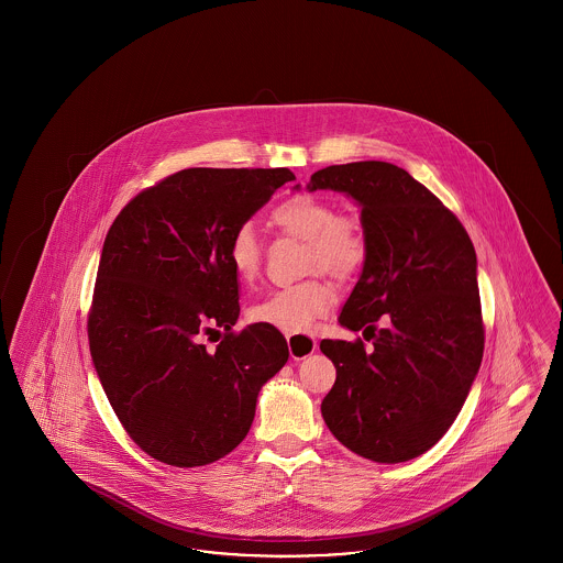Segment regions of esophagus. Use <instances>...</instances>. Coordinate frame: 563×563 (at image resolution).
I'll list each match as a JSON object with an SVG mask.
<instances>
[{
	"instance_id": "obj_1",
	"label": "esophagus",
	"mask_w": 563,
	"mask_h": 563,
	"mask_svg": "<svg viewBox=\"0 0 563 563\" xmlns=\"http://www.w3.org/2000/svg\"><path fill=\"white\" fill-rule=\"evenodd\" d=\"M287 344L294 361H301L317 350V340L312 335H287Z\"/></svg>"
}]
</instances>
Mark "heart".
Returning <instances> with one entry per match:
<instances>
[{"label":"heart","mask_w":563,"mask_h":563,"mask_svg":"<svg viewBox=\"0 0 563 563\" xmlns=\"http://www.w3.org/2000/svg\"><path fill=\"white\" fill-rule=\"evenodd\" d=\"M274 225L299 241L308 242L306 266L335 278H346L363 266L367 239L354 217H340L321 196L295 194L269 213ZM228 260L234 274L249 283L262 268V246L251 225H239L228 244ZM335 303V289L322 278H308L266 295L249 310V319L289 335H303Z\"/></svg>","instance_id":"1"}]
</instances>
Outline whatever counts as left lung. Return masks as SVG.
<instances>
[{
    "mask_svg": "<svg viewBox=\"0 0 563 563\" xmlns=\"http://www.w3.org/2000/svg\"><path fill=\"white\" fill-rule=\"evenodd\" d=\"M306 189L350 196L367 239L340 324L363 329L374 349L322 340L338 372L322 420L354 454L407 462L454 424L482 365L475 246L457 217L390 162L333 164ZM379 318L387 321L382 330L374 324Z\"/></svg>",
    "mask_w": 563,
    "mask_h": 563,
    "instance_id": "left-lung-1",
    "label": "left lung"
}]
</instances>
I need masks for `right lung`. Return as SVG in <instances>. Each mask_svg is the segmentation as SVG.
<instances>
[{"instance_id": "obj_1", "label": "right lung", "mask_w": 563, "mask_h": 563, "mask_svg": "<svg viewBox=\"0 0 563 563\" xmlns=\"http://www.w3.org/2000/svg\"><path fill=\"white\" fill-rule=\"evenodd\" d=\"M294 179L289 168H186L136 194L109 228L90 354L129 437L164 464L191 468L230 454L262 386L289 358L278 329H232L241 306L228 244Z\"/></svg>"}]
</instances>
